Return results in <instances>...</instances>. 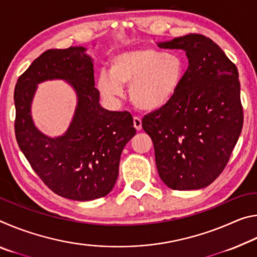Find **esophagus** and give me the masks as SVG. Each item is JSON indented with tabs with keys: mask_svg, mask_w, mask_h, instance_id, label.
Instances as JSON below:
<instances>
[{
	"mask_svg": "<svg viewBox=\"0 0 257 257\" xmlns=\"http://www.w3.org/2000/svg\"><path fill=\"white\" fill-rule=\"evenodd\" d=\"M134 127L136 128V130H141L142 129V119L139 116H135L134 118Z\"/></svg>",
	"mask_w": 257,
	"mask_h": 257,
	"instance_id": "1",
	"label": "esophagus"
}]
</instances>
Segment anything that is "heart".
<instances>
[{
	"mask_svg": "<svg viewBox=\"0 0 257 257\" xmlns=\"http://www.w3.org/2000/svg\"><path fill=\"white\" fill-rule=\"evenodd\" d=\"M184 64L179 56L162 53L153 47H136L112 56L108 72L97 78L102 96L115 99L129 86L130 101L136 107L154 111L175 96L181 84Z\"/></svg>",
	"mask_w": 257,
	"mask_h": 257,
	"instance_id": "obj_1",
	"label": "heart"
}]
</instances>
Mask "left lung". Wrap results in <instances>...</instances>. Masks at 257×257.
<instances>
[{
  "label": "left lung",
  "instance_id": "1",
  "mask_svg": "<svg viewBox=\"0 0 257 257\" xmlns=\"http://www.w3.org/2000/svg\"><path fill=\"white\" fill-rule=\"evenodd\" d=\"M164 50H184L189 64L175 96L144 115L159 176L175 190L212 184L229 162L240 136L243 112L236 64L214 42L188 34L160 43Z\"/></svg>",
  "mask_w": 257,
  "mask_h": 257
}]
</instances>
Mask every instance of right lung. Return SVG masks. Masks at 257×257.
<instances>
[{
    "label": "right lung",
    "mask_w": 257,
    "mask_h": 257,
    "mask_svg": "<svg viewBox=\"0 0 257 257\" xmlns=\"http://www.w3.org/2000/svg\"><path fill=\"white\" fill-rule=\"evenodd\" d=\"M84 47L49 50L18 78L15 88L17 143L41 180L59 196L92 201L115 185L124 145L136 135L128 111L111 112L99 105L92 59ZM66 79L78 95L75 118L68 132L49 139L34 128L30 103L36 85Z\"/></svg>",
    "instance_id": "1"
}]
</instances>
